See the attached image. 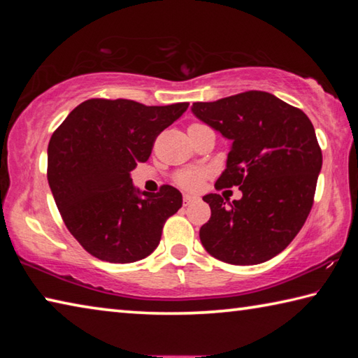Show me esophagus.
Returning a JSON list of instances; mask_svg holds the SVG:
<instances>
[{"mask_svg": "<svg viewBox=\"0 0 358 358\" xmlns=\"http://www.w3.org/2000/svg\"><path fill=\"white\" fill-rule=\"evenodd\" d=\"M196 201H197L196 196H189V194H185V196H183V205H185V207L194 203Z\"/></svg>", "mask_w": 358, "mask_h": 358, "instance_id": "obj_1", "label": "esophagus"}]
</instances>
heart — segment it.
Returning a JSON list of instances; mask_svg holds the SVG:
<instances>
[{
    "label": "heart",
    "mask_w": 358,
    "mask_h": 358,
    "mask_svg": "<svg viewBox=\"0 0 358 358\" xmlns=\"http://www.w3.org/2000/svg\"><path fill=\"white\" fill-rule=\"evenodd\" d=\"M205 178V172L201 169H185V171H180L175 173V183L180 187L187 191H196L202 186V181Z\"/></svg>",
    "instance_id": "heart-1"
}]
</instances>
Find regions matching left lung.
I'll return each mask as SVG.
<instances>
[{
    "instance_id": "obj_1",
    "label": "left lung",
    "mask_w": 358,
    "mask_h": 358,
    "mask_svg": "<svg viewBox=\"0 0 358 358\" xmlns=\"http://www.w3.org/2000/svg\"><path fill=\"white\" fill-rule=\"evenodd\" d=\"M203 123L232 141L227 167L215 187L238 186L240 201L226 207L207 194L211 216L201 241L211 256L254 265L286 250L313 208L322 150L305 112L265 92H245L215 102H194Z\"/></svg>"
}]
</instances>
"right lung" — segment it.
Instances as JSON below:
<instances>
[{"instance_id": "obj_1", "label": "right lung", "mask_w": 358, "mask_h": 358, "mask_svg": "<svg viewBox=\"0 0 358 358\" xmlns=\"http://www.w3.org/2000/svg\"><path fill=\"white\" fill-rule=\"evenodd\" d=\"M187 106L94 98L52 134L47 180L53 199L72 237L96 259L131 264L159 245L166 221L181 208V192L162 185L141 198L129 172L148 161L156 137Z\"/></svg>"}]
</instances>
